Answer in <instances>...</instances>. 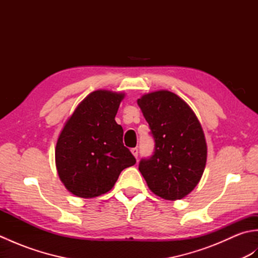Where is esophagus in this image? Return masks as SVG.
<instances>
[{"instance_id":"obj_1","label":"esophagus","mask_w":258,"mask_h":258,"mask_svg":"<svg viewBox=\"0 0 258 258\" xmlns=\"http://www.w3.org/2000/svg\"><path fill=\"white\" fill-rule=\"evenodd\" d=\"M131 152H132V154H133L136 158H138V156H139V149H138V147H134V149L131 150Z\"/></svg>"}]
</instances>
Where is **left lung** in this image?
<instances>
[{"mask_svg": "<svg viewBox=\"0 0 258 258\" xmlns=\"http://www.w3.org/2000/svg\"><path fill=\"white\" fill-rule=\"evenodd\" d=\"M138 104L155 143L153 155L140 161V172L157 196L183 199L199 184L206 164V141L199 119L182 98L168 91L143 95Z\"/></svg>", "mask_w": 258, "mask_h": 258, "instance_id": "1", "label": "left lung"}]
</instances>
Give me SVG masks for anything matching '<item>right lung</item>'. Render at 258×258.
I'll return each mask as SVG.
<instances>
[{"instance_id": "1", "label": "right lung", "mask_w": 258, "mask_h": 258, "mask_svg": "<svg viewBox=\"0 0 258 258\" xmlns=\"http://www.w3.org/2000/svg\"><path fill=\"white\" fill-rule=\"evenodd\" d=\"M124 94L95 91L64 125L55 149L58 176L71 193L84 199L112 189L124 168L136 163L115 122Z\"/></svg>"}]
</instances>
